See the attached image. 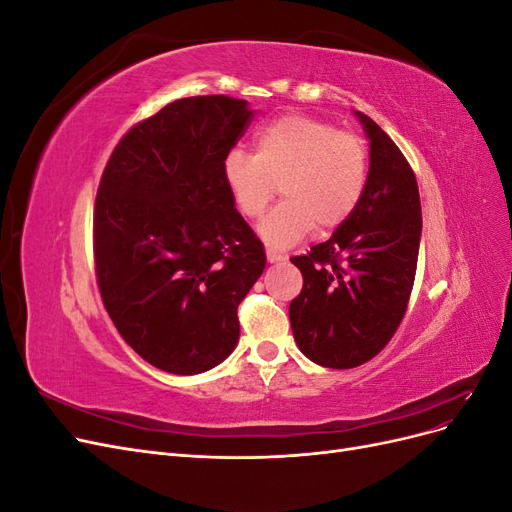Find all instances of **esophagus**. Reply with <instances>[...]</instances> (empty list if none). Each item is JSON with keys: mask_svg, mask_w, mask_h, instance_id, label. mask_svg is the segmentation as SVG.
<instances>
[{"mask_svg": "<svg viewBox=\"0 0 512 512\" xmlns=\"http://www.w3.org/2000/svg\"><path fill=\"white\" fill-rule=\"evenodd\" d=\"M267 260L271 262V265H275V262H284L286 256L280 254V252H273V250H267Z\"/></svg>", "mask_w": 512, "mask_h": 512, "instance_id": "obj_1", "label": "esophagus"}]
</instances>
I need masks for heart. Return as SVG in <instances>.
Instances as JSON below:
<instances>
[{"label":"heart","mask_w":512,"mask_h":512,"mask_svg":"<svg viewBox=\"0 0 512 512\" xmlns=\"http://www.w3.org/2000/svg\"><path fill=\"white\" fill-rule=\"evenodd\" d=\"M369 153L361 136L307 115H284L254 134V156L232 149L222 177L237 211L260 218L277 192L284 200L258 232L277 250L299 243L318 224L329 232L359 207L367 185Z\"/></svg>","instance_id":"obj_1"}]
</instances>
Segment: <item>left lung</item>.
Segmentation results:
<instances>
[{
    "mask_svg": "<svg viewBox=\"0 0 512 512\" xmlns=\"http://www.w3.org/2000/svg\"><path fill=\"white\" fill-rule=\"evenodd\" d=\"M369 138V173L359 207L333 237L292 256L303 275L290 301L294 342L331 369L367 363L404 320L421 243L414 170L378 123L356 113Z\"/></svg>",
    "mask_w": 512,
    "mask_h": 512,
    "instance_id": "obj_1",
    "label": "left lung"
}]
</instances>
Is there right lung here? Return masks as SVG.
<instances>
[{"instance_id": "obj_1", "label": "right lung", "mask_w": 512, "mask_h": 512, "mask_svg": "<svg viewBox=\"0 0 512 512\" xmlns=\"http://www.w3.org/2000/svg\"><path fill=\"white\" fill-rule=\"evenodd\" d=\"M252 115L230 96L175 100L123 134L104 166L100 297L126 344L168 374H200L235 350L237 307L265 271L222 177Z\"/></svg>"}]
</instances>
